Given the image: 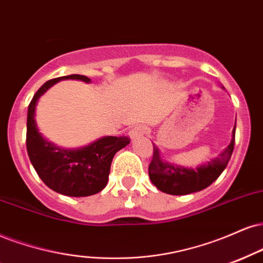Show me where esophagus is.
<instances>
[{"label":"esophagus","mask_w":263,"mask_h":263,"mask_svg":"<svg viewBox=\"0 0 263 263\" xmlns=\"http://www.w3.org/2000/svg\"><path fill=\"white\" fill-rule=\"evenodd\" d=\"M144 134H145L144 126H136V127H134L128 132V136L131 140H135V138L141 137V136H143Z\"/></svg>","instance_id":"34e87169"}]
</instances>
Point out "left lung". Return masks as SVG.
I'll list each match as a JSON object with an SVG mask.
<instances>
[{"mask_svg": "<svg viewBox=\"0 0 263 263\" xmlns=\"http://www.w3.org/2000/svg\"><path fill=\"white\" fill-rule=\"evenodd\" d=\"M223 88V87H222ZM224 89V88H223ZM235 126L232 132V141L219 156L202 164L196 169L178 165L163 159L162 153L153 144V158L148 167L149 179L158 190L169 195H189L198 192L213 183L224 172L234 151Z\"/></svg>", "mask_w": 263, "mask_h": 263, "instance_id": "left-lung-1", "label": "left lung"}]
</instances>
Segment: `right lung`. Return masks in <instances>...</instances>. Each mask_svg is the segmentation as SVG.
I'll return each instance as SVG.
<instances>
[{
	"label": "right lung",
	"instance_id": "obj_1",
	"mask_svg": "<svg viewBox=\"0 0 263 263\" xmlns=\"http://www.w3.org/2000/svg\"><path fill=\"white\" fill-rule=\"evenodd\" d=\"M65 80L91 82L87 76L71 74L53 78L41 85L28 106L27 151L34 169L47 187L65 196L85 197L105 187L114 156L126 147L129 140L105 136L84 147L67 149L44 138L36 125V104L53 84Z\"/></svg>",
	"mask_w": 263,
	"mask_h": 263
}]
</instances>
